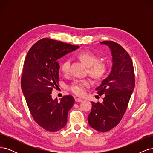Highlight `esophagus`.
Masks as SVG:
<instances>
[{
    "label": "esophagus",
    "mask_w": 153,
    "mask_h": 153,
    "mask_svg": "<svg viewBox=\"0 0 153 153\" xmlns=\"http://www.w3.org/2000/svg\"><path fill=\"white\" fill-rule=\"evenodd\" d=\"M75 101L76 102H81V101H82V100L80 98H76Z\"/></svg>",
    "instance_id": "1"
}]
</instances>
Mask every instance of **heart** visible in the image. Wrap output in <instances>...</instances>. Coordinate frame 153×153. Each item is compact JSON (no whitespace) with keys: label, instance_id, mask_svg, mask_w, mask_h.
Segmentation results:
<instances>
[{"label":"heart","instance_id":"heart-1","mask_svg":"<svg viewBox=\"0 0 153 153\" xmlns=\"http://www.w3.org/2000/svg\"><path fill=\"white\" fill-rule=\"evenodd\" d=\"M78 57L89 68V73L96 80L102 78L106 73V64L98 61V57L90 51L84 50L78 53ZM70 60L66 59L61 64V71L62 73L66 74L69 72ZM91 85L89 80H77L74 81L68 88L74 94L81 96L84 94L85 89Z\"/></svg>","mask_w":153,"mask_h":153}]
</instances>
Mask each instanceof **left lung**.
<instances>
[{"label": "left lung", "mask_w": 153, "mask_h": 153, "mask_svg": "<svg viewBox=\"0 0 153 153\" xmlns=\"http://www.w3.org/2000/svg\"><path fill=\"white\" fill-rule=\"evenodd\" d=\"M100 43L110 48L112 66L108 76L96 89L105 97L102 103L91 102L88 123L98 131L106 132L117 126L126 112L135 87V73L131 59L121 45L112 41Z\"/></svg>", "instance_id": "left-lung-1"}]
</instances>
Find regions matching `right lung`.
Returning a JSON list of instances; mask_svg holds the SVG:
<instances>
[{"label": "right lung", "mask_w": 153, "mask_h": 153, "mask_svg": "<svg viewBox=\"0 0 153 153\" xmlns=\"http://www.w3.org/2000/svg\"><path fill=\"white\" fill-rule=\"evenodd\" d=\"M79 48L61 41L43 38L32 46L24 61L22 90L34 121L45 130L56 132L68 121V113L75 99L64 96L58 101L52 91L59 85L60 66L57 60Z\"/></svg>", "instance_id": "right-lung-1"}]
</instances>
